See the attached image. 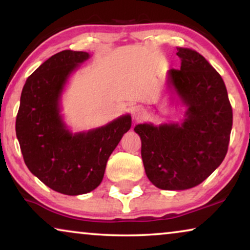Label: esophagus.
<instances>
[{
    "mask_svg": "<svg viewBox=\"0 0 250 250\" xmlns=\"http://www.w3.org/2000/svg\"><path fill=\"white\" fill-rule=\"evenodd\" d=\"M133 119H134L135 122H140V121H142L143 118H145V111L142 110V109H139V108H136V109H134V110H133Z\"/></svg>",
    "mask_w": 250,
    "mask_h": 250,
    "instance_id": "34e87169",
    "label": "esophagus"
}]
</instances>
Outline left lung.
Listing matches in <instances>:
<instances>
[{"label": "left lung", "instance_id": "1", "mask_svg": "<svg viewBox=\"0 0 250 250\" xmlns=\"http://www.w3.org/2000/svg\"><path fill=\"white\" fill-rule=\"evenodd\" d=\"M181 69L168 71V87L187 107L182 124H139L146 174L163 190H186L200 184L228 152L232 107L221 75L197 51L177 47Z\"/></svg>", "mask_w": 250, "mask_h": 250}]
</instances>
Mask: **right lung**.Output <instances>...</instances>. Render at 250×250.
Masks as SVG:
<instances>
[{"instance_id":"right-lung-1","label":"right lung","mask_w":250,"mask_h":250,"mask_svg":"<svg viewBox=\"0 0 250 250\" xmlns=\"http://www.w3.org/2000/svg\"><path fill=\"white\" fill-rule=\"evenodd\" d=\"M83 51L64 50L49 58L23 85L16 134L26 166L57 192H91L104 179L108 158L131 128L129 115L102 127L71 134L60 116L59 100L69 75L88 59Z\"/></svg>"}]
</instances>
